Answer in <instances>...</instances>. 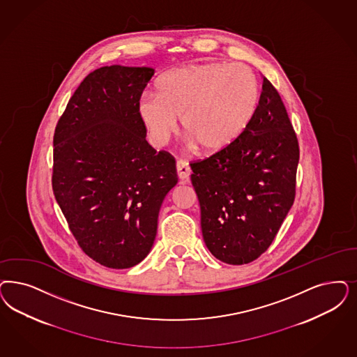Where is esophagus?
I'll return each instance as SVG.
<instances>
[{
	"label": "esophagus",
	"mask_w": 357,
	"mask_h": 357,
	"mask_svg": "<svg viewBox=\"0 0 357 357\" xmlns=\"http://www.w3.org/2000/svg\"><path fill=\"white\" fill-rule=\"evenodd\" d=\"M176 172H178V176L182 179V181H187L190 174H191V169H190V165L188 162H185L183 160H179L176 162Z\"/></svg>",
	"instance_id": "34e87169"
}]
</instances>
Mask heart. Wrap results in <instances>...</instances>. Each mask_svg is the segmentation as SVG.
I'll return each instance as SVG.
<instances>
[{
  "instance_id": "obj_1",
  "label": "heart",
  "mask_w": 357,
  "mask_h": 357,
  "mask_svg": "<svg viewBox=\"0 0 357 357\" xmlns=\"http://www.w3.org/2000/svg\"><path fill=\"white\" fill-rule=\"evenodd\" d=\"M259 100V82L249 67L204 63L163 75L158 95L145 93L139 98L138 113L154 144L165 145L182 116L188 145L218 153L245 132Z\"/></svg>"
}]
</instances>
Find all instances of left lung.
<instances>
[{
	"mask_svg": "<svg viewBox=\"0 0 357 357\" xmlns=\"http://www.w3.org/2000/svg\"><path fill=\"white\" fill-rule=\"evenodd\" d=\"M262 79L245 132L228 148L191 163L204 243L229 265L259 259L294 203L298 139L280 93Z\"/></svg>",
	"mask_w": 357,
	"mask_h": 357,
	"instance_id": "left-lung-1",
	"label": "left lung"
}]
</instances>
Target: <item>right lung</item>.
<instances>
[{
	"instance_id": "add662e5",
	"label": "right lung",
	"mask_w": 357,
	"mask_h": 357,
	"mask_svg": "<svg viewBox=\"0 0 357 357\" xmlns=\"http://www.w3.org/2000/svg\"><path fill=\"white\" fill-rule=\"evenodd\" d=\"M153 75L119 64L95 70L55 128L54 195L83 252L112 269L148 256L162 202L178 183L174 157L149 145L138 113Z\"/></svg>"
}]
</instances>
